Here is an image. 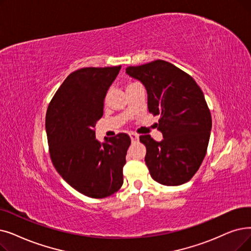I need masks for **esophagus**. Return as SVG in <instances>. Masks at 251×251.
<instances>
[{"label":"esophagus","instance_id":"34e87169","mask_svg":"<svg viewBox=\"0 0 251 251\" xmlns=\"http://www.w3.org/2000/svg\"><path fill=\"white\" fill-rule=\"evenodd\" d=\"M129 135H130V138H131V141H132V143H135V141H137V140H138V138H139V137H138V135H137L136 133H133V132H132V133H130Z\"/></svg>","mask_w":251,"mask_h":251}]
</instances>
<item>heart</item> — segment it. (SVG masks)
Masks as SVG:
<instances>
[{"mask_svg": "<svg viewBox=\"0 0 251 251\" xmlns=\"http://www.w3.org/2000/svg\"><path fill=\"white\" fill-rule=\"evenodd\" d=\"M134 84H136V83H135V82H131V83H128V84H127V86H126V89H127V88H129V87H130V86H132V85H134Z\"/></svg>", "mask_w": 251, "mask_h": 251, "instance_id": "heart-1", "label": "heart"}]
</instances>
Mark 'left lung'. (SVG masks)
Listing matches in <instances>:
<instances>
[{"instance_id": "obj_1", "label": "left lung", "mask_w": 251, "mask_h": 251, "mask_svg": "<svg viewBox=\"0 0 251 251\" xmlns=\"http://www.w3.org/2000/svg\"><path fill=\"white\" fill-rule=\"evenodd\" d=\"M126 73L139 80L148 92V108L160 116V143L140 135L147 148L146 164L151 178L164 186H179L198 171L206 155L211 115L198 84L187 73L165 60H155Z\"/></svg>"}]
</instances>
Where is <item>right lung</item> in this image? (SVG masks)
Listing matches in <instances>:
<instances>
[{
  "label": "right lung",
  "instance_id": "obj_1",
  "mask_svg": "<svg viewBox=\"0 0 251 251\" xmlns=\"http://www.w3.org/2000/svg\"><path fill=\"white\" fill-rule=\"evenodd\" d=\"M121 65L83 68L70 74L46 113L50 158L60 176L87 197L101 199L123 184V167L131 139L126 133L95 138L103 100Z\"/></svg>",
  "mask_w": 251,
  "mask_h": 251
}]
</instances>
